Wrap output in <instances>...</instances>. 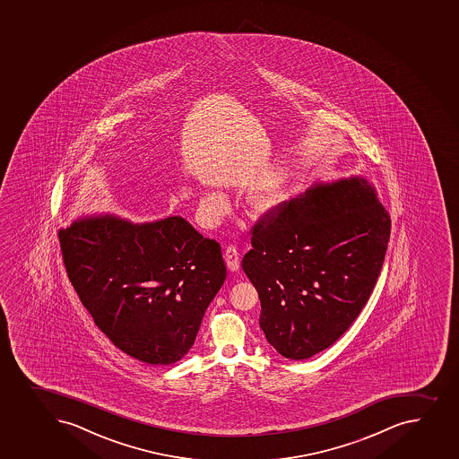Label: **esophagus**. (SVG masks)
I'll return each instance as SVG.
<instances>
[{"mask_svg":"<svg viewBox=\"0 0 459 459\" xmlns=\"http://www.w3.org/2000/svg\"><path fill=\"white\" fill-rule=\"evenodd\" d=\"M224 260H226L227 268L230 273H237L239 269V253L237 247L229 246L224 251Z\"/></svg>","mask_w":459,"mask_h":459,"instance_id":"obj_1","label":"esophagus"}]
</instances>
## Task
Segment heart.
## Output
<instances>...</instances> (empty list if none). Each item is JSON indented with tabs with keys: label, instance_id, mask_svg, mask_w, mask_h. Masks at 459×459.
<instances>
[{
	"label": "heart",
	"instance_id": "obj_1",
	"mask_svg": "<svg viewBox=\"0 0 459 459\" xmlns=\"http://www.w3.org/2000/svg\"><path fill=\"white\" fill-rule=\"evenodd\" d=\"M281 204V191L275 186L264 188L250 197V208L255 215H273L277 212ZM226 199L217 191H208L200 199V215L208 224L217 221L218 218L226 212Z\"/></svg>",
	"mask_w": 459,
	"mask_h": 459
}]
</instances>
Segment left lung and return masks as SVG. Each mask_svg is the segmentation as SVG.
<instances>
[{
  "label": "left lung",
  "instance_id": "8db88e82",
  "mask_svg": "<svg viewBox=\"0 0 459 459\" xmlns=\"http://www.w3.org/2000/svg\"><path fill=\"white\" fill-rule=\"evenodd\" d=\"M389 237L391 217L363 177L316 182L260 218L242 269L269 344L293 360L333 344L369 299Z\"/></svg>",
  "mask_w": 459,
  "mask_h": 459
}]
</instances>
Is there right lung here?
<instances>
[{
    "instance_id": "add662e5",
    "label": "right lung",
    "mask_w": 459,
    "mask_h": 459,
    "mask_svg": "<svg viewBox=\"0 0 459 459\" xmlns=\"http://www.w3.org/2000/svg\"><path fill=\"white\" fill-rule=\"evenodd\" d=\"M64 264L97 326L128 356L169 365L195 344L226 280L221 247L178 215L78 218L58 233Z\"/></svg>"
}]
</instances>
